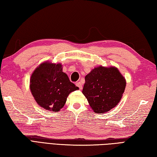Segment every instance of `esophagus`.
Instances as JSON below:
<instances>
[{
    "instance_id": "34e87169",
    "label": "esophagus",
    "mask_w": 157,
    "mask_h": 157,
    "mask_svg": "<svg viewBox=\"0 0 157 157\" xmlns=\"http://www.w3.org/2000/svg\"><path fill=\"white\" fill-rule=\"evenodd\" d=\"M76 86H78V87L79 89H80V90L82 89V84L81 82H77V83H76Z\"/></svg>"
}]
</instances>
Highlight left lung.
I'll list each match as a JSON object with an SVG mask.
<instances>
[{
  "label": "left lung",
  "instance_id": "left-lung-1",
  "mask_svg": "<svg viewBox=\"0 0 157 157\" xmlns=\"http://www.w3.org/2000/svg\"><path fill=\"white\" fill-rule=\"evenodd\" d=\"M126 81L117 68L99 66L85 77L82 92L95 113L107 112L117 105Z\"/></svg>",
  "mask_w": 157,
  "mask_h": 157
}]
</instances>
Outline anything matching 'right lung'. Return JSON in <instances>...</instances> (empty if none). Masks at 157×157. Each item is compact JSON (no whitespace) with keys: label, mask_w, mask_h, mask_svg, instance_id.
Here are the masks:
<instances>
[{"label":"right lung","mask_w":157,"mask_h":157,"mask_svg":"<svg viewBox=\"0 0 157 157\" xmlns=\"http://www.w3.org/2000/svg\"><path fill=\"white\" fill-rule=\"evenodd\" d=\"M29 88L35 101L41 107L55 112L64 106L70 93L79 89L63 72L61 63L48 61L42 63L34 70Z\"/></svg>","instance_id":"obj_1"}]
</instances>
